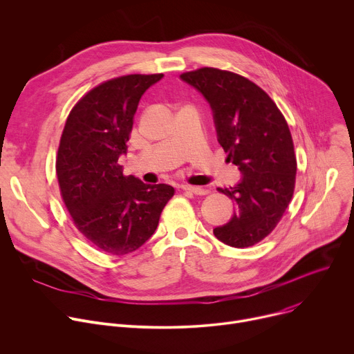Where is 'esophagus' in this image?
Listing matches in <instances>:
<instances>
[{
    "label": "esophagus",
    "mask_w": 354,
    "mask_h": 354,
    "mask_svg": "<svg viewBox=\"0 0 354 354\" xmlns=\"http://www.w3.org/2000/svg\"><path fill=\"white\" fill-rule=\"evenodd\" d=\"M183 189L195 195H207L209 191L203 187H194V185H183Z\"/></svg>",
    "instance_id": "obj_1"
}]
</instances>
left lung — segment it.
Here are the masks:
<instances>
[{
    "instance_id": "8db88e82",
    "label": "left lung",
    "mask_w": 354,
    "mask_h": 354,
    "mask_svg": "<svg viewBox=\"0 0 354 354\" xmlns=\"http://www.w3.org/2000/svg\"><path fill=\"white\" fill-rule=\"evenodd\" d=\"M180 77L209 102L226 160L243 174L234 187L218 188L236 212L214 234L232 248L253 246L277 226L292 198L297 157L288 124L268 94L241 74L201 67Z\"/></svg>"
}]
</instances>
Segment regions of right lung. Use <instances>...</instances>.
<instances>
[{
	"label": "right lung",
	"mask_w": 354,
	"mask_h": 354,
	"mask_svg": "<svg viewBox=\"0 0 354 354\" xmlns=\"http://www.w3.org/2000/svg\"><path fill=\"white\" fill-rule=\"evenodd\" d=\"M163 74H129L106 80L70 111L60 138L56 174L74 226L100 250L124 256L154 233L174 195L167 184L124 176L133 115L143 93Z\"/></svg>",
	"instance_id": "add662e5"
}]
</instances>
